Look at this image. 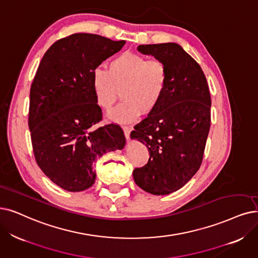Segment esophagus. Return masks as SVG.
<instances>
[{"label": "esophagus", "instance_id": "1", "mask_svg": "<svg viewBox=\"0 0 258 258\" xmlns=\"http://www.w3.org/2000/svg\"><path fill=\"white\" fill-rule=\"evenodd\" d=\"M122 130H123V133H125V137L126 139L128 140L130 138V132H131V128L128 127V126H122Z\"/></svg>", "mask_w": 258, "mask_h": 258}]
</instances>
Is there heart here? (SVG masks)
Wrapping results in <instances>:
<instances>
[{"instance_id":"b5f03b06","label":"heart","mask_w":258,"mask_h":258,"mask_svg":"<svg viewBox=\"0 0 258 258\" xmlns=\"http://www.w3.org/2000/svg\"><path fill=\"white\" fill-rule=\"evenodd\" d=\"M168 79V69L162 60L123 51L110 61L108 71L100 68L93 71L92 86L96 102L104 110L115 105L122 90L123 101L108 116L116 122H132L142 113L150 114L159 107Z\"/></svg>"}]
</instances>
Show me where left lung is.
Segmentation results:
<instances>
[{
	"label": "left lung",
	"instance_id": "left-lung-1",
	"mask_svg": "<svg viewBox=\"0 0 258 258\" xmlns=\"http://www.w3.org/2000/svg\"><path fill=\"white\" fill-rule=\"evenodd\" d=\"M166 64L168 87L161 104L135 126L131 139L145 144L149 160L133 170L138 186L152 195L183 187L198 171L211 127V94L201 67L179 44L140 45Z\"/></svg>",
	"mask_w": 258,
	"mask_h": 258
}]
</instances>
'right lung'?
I'll use <instances>...</instances> for the list:
<instances>
[{
	"instance_id": "obj_1",
	"label": "right lung",
	"mask_w": 258,
	"mask_h": 258,
	"mask_svg": "<svg viewBox=\"0 0 258 258\" xmlns=\"http://www.w3.org/2000/svg\"><path fill=\"white\" fill-rule=\"evenodd\" d=\"M125 43L73 34L56 41L38 67L28 112L34 156L45 176L68 191L91 187L95 161L126 144L117 123L94 128L102 112L92 86L93 71Z\"/></svg>"
}]
</instances>
